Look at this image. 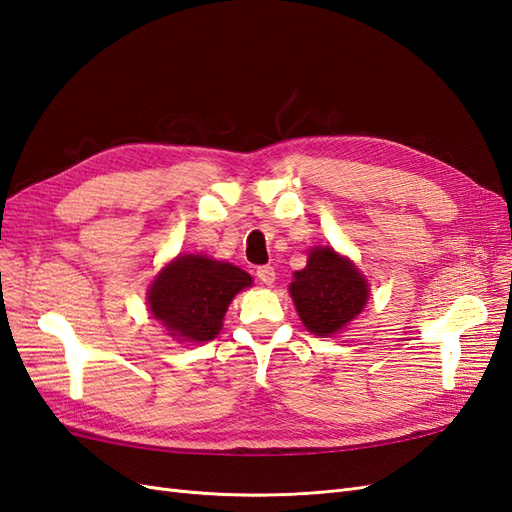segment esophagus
<instances>
[{"instance_id":"obj_1","label":"esophagus","mask_w":512,"mask_h":512,"mask_svg":"<svg viewBox=\"0 0 512 512\" xmlns=\"http://www.w3.org/2000/svg\"><path fill=\"white\" fill-rule=\"evenodd\" d=\"M256 276H258L260 282L269 286V284H273V280H276V269L269 267V265H263V267L256 269Z\"/></svg>"}]
</instances>
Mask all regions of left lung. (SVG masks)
Listing matches in <instances>:
<instances>
[{"label": "left lung", "mask_w": 512, "mask_h": 512, "mask_svg": "<svg viewBox=\"0 0 512 512\" xmlns=\"http://www.w3.org/2000/svg\"><path fill=\"white\" fill-rule=\"evenodd\" d=\"M291 297L304 326L317 336H330L363 310L369 289L350 260L334 254L332 247H317L306 269L295 271Z\"/></svg>", "instance_id": "obj_1"}]
</instances>
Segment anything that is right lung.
Wrapping results in <instances>:
<instances>
[{
  "label": "right lung",
  "mask_w": 512,
  "mask_h": 512,
  "mask_svg": "<svg viewBox=\"0 0 512 512\" xmlns=\"http://www.w3.org/2000/svg\"><path fill=\"white\" fill-rule=\"evenodd\" d=\"M252 284L249 273L204 256H178L149 289V310L182 341H210L232 297Z\"/></svg>",
  "instance_id": "right-lung-1"
}]
</instances>
